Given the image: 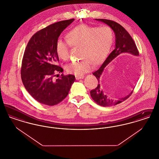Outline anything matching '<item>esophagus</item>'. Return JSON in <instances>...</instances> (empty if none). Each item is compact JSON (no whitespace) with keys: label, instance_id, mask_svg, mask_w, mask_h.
<instances>
[{"label":"esophagus","instance_id":"obj_1","mask_svg":"<svg viewBox=\"0 0 159 159\" xmlns=\"http://www.w3.org/2000/svg\"><path fill=\"white\" fill-rule=\"evenodd\" d=\"M76 80H79V79H82L84 78V76H75Z\"/></svg>","mask_w":159,"mask_h":159}]
</instances>
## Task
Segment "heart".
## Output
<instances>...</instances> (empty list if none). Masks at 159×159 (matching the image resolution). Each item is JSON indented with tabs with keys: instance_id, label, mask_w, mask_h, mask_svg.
Segmentation results:
<instances>
[{
	"instance_id": "b5f03b06",
	"label": "heart",
	"mask_w": 159,
	"mask_h": 159,
	"mask_svg": "<svg viewBox=\"0 0 159 159\" xmlns=\"http://www.w3.org/2000/svg\"><path fill=\"white\" fill-rule=\"evenodd\" d=\"M113 32L107 25L94 27L89 25H79L69 31L66 36L68 43L61 39L55 44L56 53L63 60L68 57V45L79 47V56L83 60L73 61L66 67L67 72L80 76L89 71L92 62L97 64L106 57L113 42Z\"/></svg>"
}]
</instances>
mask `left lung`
Listing matches in <instances>:
<instances>
[{"mask_svg":"<svg viewBox=\"0 0 159 159\" xmlns=\"http://www.w3.org/2000/svg\"><path fill=\"white\" fill-rule=\"evenodd\" d=\"M95 20L106 24L113 30L116 37V45L115 49L110 53L101 66L97 71L93 73V75L98 80V84L96 88L91 91L90 93L92 98L99 106L102 107L115 106L121 103L128 98L132 93L134 88H132V90H131L130 93H129L128 95L126 96L117 99L112 98L106 95V93L101 88V84L99 83L100 77L106 66L120 53H128L135 56H138L139 52L133 39L129 34L128 32L120 24L113 21L106 19H95Z\"/></svg>","mask_w":159,"mask_h":159,"instance_id":"1","label":"left lung"}]
</instances>
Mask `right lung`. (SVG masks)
<instances>
[{
  "label": "right lung",
  "mask_w": 159,
  "mask_h": 159,
  "mask_svg": "<svg viewBox=\"0 0 159 159\" xmlns=\"http://www.w3.org/2000/svg\"><path fill=\"white\" fill-rule=\"evenodd\" d=\"M75 19L54 23L35 33L25 49L21 70L23 84L31 96L41 104H58L67 96L75 76L61 75L55 80V73L63 69L57 66L59 58L55 44L61 33Z\"/></svg>",
  "instance_id": "right-lung-1"
}]
</instances>
